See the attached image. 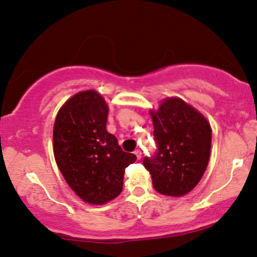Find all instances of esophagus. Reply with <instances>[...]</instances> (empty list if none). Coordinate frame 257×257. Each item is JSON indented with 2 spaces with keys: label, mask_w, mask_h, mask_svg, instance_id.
Wrapping results in <instances>:
<instances>
[{
  "label": "esophagus",
  "mask_w": 257,
  "mask_h": 257,
  "mask_svg": "<svg viewBox=\"0 0 257 257\" xmlns=\"http://www.w3.org/2000/svg\"><path fill=\"white\" fill-rule=\"evenodd\" d=\"M135 155H136V158H138L139 160H140V159L142 158V152L140 151V149H136V151H135Z\"/></svg>",
  "instance_id": "obj_1"
}]
</instances>
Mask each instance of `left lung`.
Returning <instances> with one entry per match:
<instances>
[{
	"instance_id": "1",
	"label": "left lung",
	"mask_w": 257,
	"mask_h": 257,
	"mask_svg": "<svg viewBox=\"0 0 257 257\" xmlns=\"http://www.w3.org/2000/svg\"><path fill=\"white\" fill-rule=\"evenodd\" d=\"M151 115L157 152L145 157L144 166L157 192L184 196L197 186L209 164V122L180 98L165 99Z\"/></svg>"
}]
</instances>
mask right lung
<instances>
[{
    "instance_id": "add662e5",
    "label": "right lung",
    "mask_w": 257,
    "mask_h": 257,
    "mask_svg": "<svg viewBox=\"0 0 257 257\" xmlns=\"http://www.w3.org/2000/svg\"><path fill=\"white\" fill-rule=\"evenodd\" d=\"M108 105L96 91L77 93L58 112L53 129L57 165L69 186L84 201L108 203L123 190V175L135 162L106 131Z\"/></svg>"
}]
</instances>
